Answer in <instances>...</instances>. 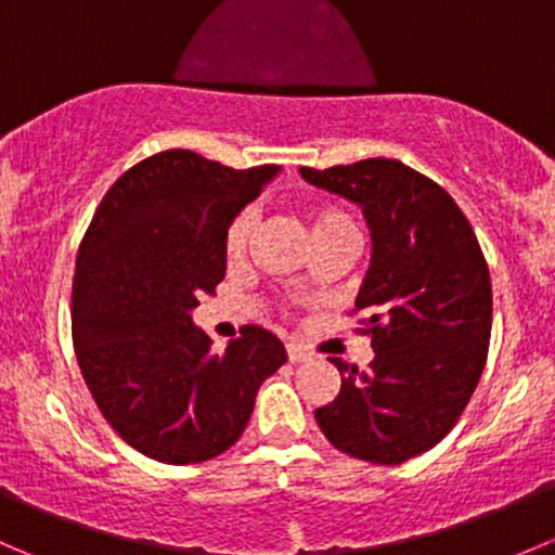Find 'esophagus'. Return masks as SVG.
Segmentation results:
<instances>
[{"label":"esophagus","mask_w":555,"mask_h":555,"mask_svg":"<svg viewBox=\"0 0 555 555\" xmlns=\"http://www.w3.org/2000/svg\"><path fill=\"white\" fill-rule=\"evenodd\" d=\"M287 357H289V362H306V360H311L309 351H306L304 346H298V344H287Z\"/></svg>","instance_id":"34e87169"}]
</instances>
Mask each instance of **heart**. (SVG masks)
<instances>
[{
	"mask_svg": "<svg viewBox=\"0 0 555 555\" xmlns=\"http://www.w3.org/2000/svg\"><path fill=\"white\" fill-rule=\"evenodd\" d=\"M251 225H255V217H251V211H242V215L233 217L231 225H228V231H225V255L228 257H233V260H236V257L244 255L246 246H249V238H251ZM340 225L354 228V222H351L344 211H335V209H317L311 215V236H317V233H322V231H330V228H340Z\"/></svg>",
	"mask_w": 555,
	"mask_h": 555,
	"instance_id": "1",
	"label": "heart"
}]
</instances>
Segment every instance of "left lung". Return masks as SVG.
<instances>
[{
	"mask_svg": "<svg viewBox=\"0 0 555 555\" xmlns=\"http://www.w3.org/2000/svg\"><path fill=\"white\" fill-rule=\"evenodd\" d=\"M300 177L360 206L373 244L354 311L376 357L367 373L330 357L340 391L313 416L349 456L408 462L451 433L483 373L489 266L456 201L400 160L300 169Z\"/></svg>",
	"mask_w": 555,
	"mask_h": 555,
	"instance_id": "left-lung-1",
	"label": "left lung"
}]
</instances>
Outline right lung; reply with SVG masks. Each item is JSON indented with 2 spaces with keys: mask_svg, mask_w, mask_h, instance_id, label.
Segmentation results:
<instances>
[{
  "mask_svg": "<svg viewBox=\"0 0 555 555\" xmlns=\"http://www.w3.org/2000/svg\"><path fill=\"white\" fill-rule=\"evenodd\" d=\"M282 171H236L166 150L106 190L72 282V338L109 427L164 464L220 456L242 438L260 384L287 362L268 330H242L222 354L193 324L225 276V231Z\"/></svg>",
  "mask_w": 555,
  "mask_h": 555,
  "instance_id": "1",
  "label": "right lung"
}]
</instances>
